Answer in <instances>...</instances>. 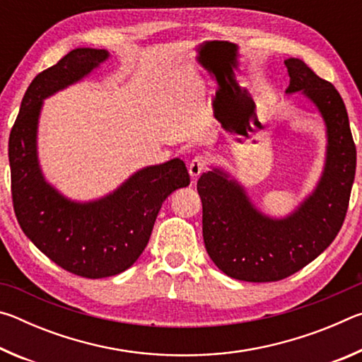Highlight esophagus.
Listing matches in <instances>:
<instances>
[{
    "mask_svg": "<svg viewBox=\"0 0 362 362\" xmlns=\"http://www.w3.org/2000/svg\"><path fill=\"white\" fill-rule=\"evenodd\" d=\"M207 168V159L203 155L194 156L188 164V173L192 175V179H198V177L204 173Z\"/></svg>",
    "mask_w": 362,
    "mask_h": 362,
    "instance_id": "34e87169",
    "label": "esophagus"
}]
</instances>
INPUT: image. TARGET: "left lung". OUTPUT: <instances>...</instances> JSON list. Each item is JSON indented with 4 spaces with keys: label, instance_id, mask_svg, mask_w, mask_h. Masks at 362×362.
I'll use <instances>...</instances> for the list:
<instances>
[{
    "label": "left lung",
    "instance_id": "left-lung-1",
    "mask_svg": "<svg viewBox=\"0 0 362 362\" xmlns=\"http://www.w3.org/2000/svg\"><path fill=\"white\" fill-rule=\"evenodd\" d=\"M284 64L291 78L286 93L308 97L327 127L326 166L315 192L289 217L272 218L223 170L212 169L198 180L207 254L230 278L249 283L291 276L330 246L345 220L356 173V145L339 90L303 60Z\"/></svg>",
    "mask_w": 362,
    "mask_h": 362
}]
</instances>
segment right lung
Returning a JSON list of instances; mask_svg holds the SVG:
<instances>
[{
	"mask_svg": "<svg viewBox=\"0 0 362 362\" xmlns=\"http://www.w3.org/2000/svg\"><path fill=\"white\" fill-rule=\"evenodd\" d=\"M107 59L105 49L78 47L38 73L9 136L12 204L22 231L54 263L89 279L115 276L132 267L148 244L164 199L189 185L179 158L140 169L113 193L89 203L66 199L45 180L36 153L42 100Z\"/></svg>",
	"mask_w": 362,
	"mask_h": 362,
	"instance_id": "1",
	"label": "right lung"
}]
</instances>
